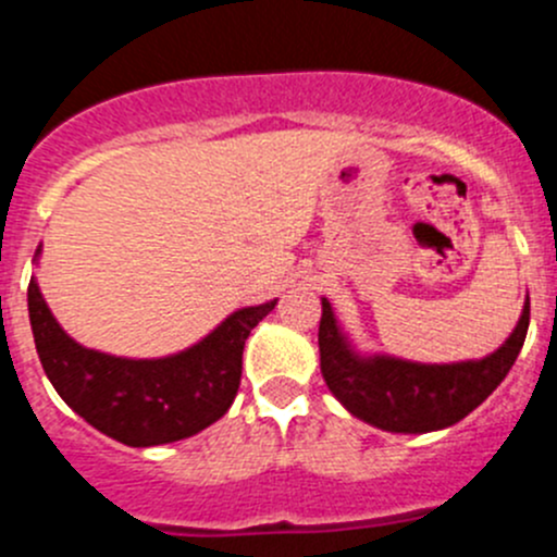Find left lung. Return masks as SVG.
Masks as SVG:
<instances>
[{
    "label": "left lung",
    "mask_w": 557,
    "mask_h": 557,
    "mask_svg": "<svg viewBox=\"0 0 557 557\" xmlns=\"http://www.w3.org/2000/svg\"><path fill=\"white\" fill-rule=\"evenodd\" d=\"M531 302L515 333L484 360L422 366L395 357H360L344 338L333 308L322 300L319 362L330 393L355 417L389 433H431L471 414L515 366L525 344Z\"/></svg>",
    "instance_id": "left-lung-1"
}]
</instances>
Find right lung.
<instances>
[{
    "mask_svg": "<svg viewBox=\"0 0 557 557\" xmlns=\"http://www.w3.org/2000/svg\"><path fill=\"white\" fill-rule=\"evenodd\" d=\"M40 251V249H37ZM276 300L230 313L178 355L126 360L75 344L29 281V322L42 371L64 404L126 447L181 442L227 414L240 387L244 346Z\"/></svg>",
    "mask_w": 557,
    "mask_h": 557,
    "instance_id": "right-lung-1",
    "label": "right lung"
}]
</instances>
